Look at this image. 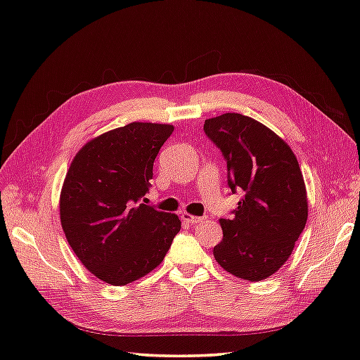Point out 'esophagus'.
<instances>
[{
    "instance_id": "34e87169",
    "label": "esophagus",
    "mask_w": 360,
    "mask_h": 360,
    "mask_svg": "<svg viewBox=\"0 0 360 360\" xmlns=\"http://www.w3.org/2000/svg\"><path fill=\"white\" fill-rule=\"evenodd\" d=\"M181 219H182V222H186V224H198V222L205 221V217L192 216V214H188V212H182V214H181Z\"/></svg>"
}]
</instances>
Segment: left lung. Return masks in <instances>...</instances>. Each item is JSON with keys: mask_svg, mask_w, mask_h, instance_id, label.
I'll list each match as a JSON object with an SVG mask.
<instances>
[{"mask_svg": "<svg viewBox=\"0 0 360 360\" xmlns=\"http://www.w3.org/2000/svg\"><path fill=\"white\" fill-rule=\"evenodd\" d=\"M203 130L227 162L231 193L245 197L230 219L214 259L225 271L262 281L294 251L308 219V198L297 157L275 131L248 115L227 112L205 120Z\"/></svg>", "mask_w": 360, "mask_h": 360, "instance_id": "left-lung-1", "label": "left lung"}]
</instances>
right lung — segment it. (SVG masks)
Segmentation results:
<instances>
[{
    "instance_id": "1",
    "label": "right lung",
    "mask_w": 360,
    "mask_h": 360,
    "mask_svg": "<svg viewBox=\"0 0 360 360\" xmlns=\"http://www.w3.org/2000/svg\"><path fill=\"white\" fill-rule=\"evenodd\" d=\"M173 125L131 122L94 138L72 158L60 193V221L84 266L125 285L148 275L181 230L176 214L141 200Z\"/></svg>"
}]
</instances>
